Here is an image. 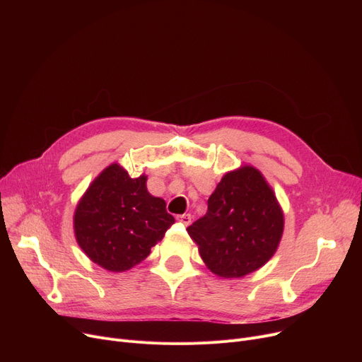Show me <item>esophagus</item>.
<instances>
[{
  "label": "esophagus",
  "mask_w": 362,
  "mask_h": 362,
  "mask_svg": "<svg viewBox=\"0 0 362 362\" xmlns=\"http://www.w3.org/2000/svg\"><path fill=\"white\" fill-rule=\"evenodd\" d=\"M177 221L180 224L189 226V224H191V221H192V217H191V214H182V216H177Z\"/></svg>",
  "instance_id": "1"
}]
</instances>
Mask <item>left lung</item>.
I'll return each instance as SVG.
<instances>
[{
	"label": "left lung",
	"instance_id": "obj_1",
	"mask_svg": "<svg viewBox=\"0 0 362 362\" xmlns=\"http://www.w3.org/2000/svg\"><path fill=\"white\" fill-rule=\"evenodd\" d=\"M204 262L220 277H243L267 262L283 233V213L254 167L227 173L208 198L206 214L187 227Z\"/></svg>",
	"mask_w": 362,
	"mask_h": 362
}]
</instances>
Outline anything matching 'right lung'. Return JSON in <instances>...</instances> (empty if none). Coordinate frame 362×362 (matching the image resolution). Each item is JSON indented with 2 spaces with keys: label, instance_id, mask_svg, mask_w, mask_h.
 <instances>
[{
  "label": "right lung",
  "instance_id": "add662e5",
  "mask_svg": "<svg viewBox=\"0 0 362 362\" xmlns=\"http://www.w3.org/2000/svg\"><path fill=\"white\" fill-rule=\"evenodd\" d=\"M145 183V176L132 179L119 164H111L76 208L79 246L110 272H124L141 262L175 223L164 199L151 197Z\"/></svg>",
  "mask_w": 362,
  "mask_h": 362
}]
</instances>
